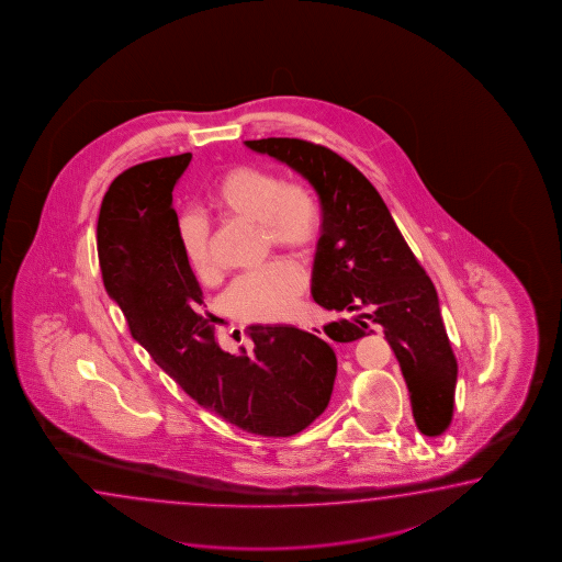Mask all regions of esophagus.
<instances>
[{
  "label": "esophagus",
  "instance_id": "esophagus-1",
  "mask_svg": "<svg viewBox=\"0 0 562 562\" xmlns=\"http://www.w3.org/2000/svg\"><path fill=\"white\" fill-rule=\"evenodd\" d=\"M303 329L308 330V333H313L315 337H321V339H325V333L321 327H303Z\"/></svg>",
  "mask_w": 562,
  "mask_h": 562
}]
</instances>
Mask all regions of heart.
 I'll list each match as a JSON object with an SVG mask.
<instances>
[{
	"label": "heart",
	"mask_w": 562,
	"mask_h": 562,
	"mask_svg": "<svg viewBox=\"0 0 562 562\" xmlns=\"http://www.w3.org/2000/svg\"><path fill=\"white\" fill-rule=\"evenodd\" d=\"M207 198L211 210L221 217L259 223L273 247L303 254L319 239L321 210L313 191L299 181H281L269 169L232 167L215 179ZM177 243L189 269L199 279H210L215 265L207 221L191 211L179 215ZM305 286V271L295 261L279 259L235 279L225 293V307L241 321H283L297 307Z\"/></svg>",
	"instance_id": "obj_1"
}]
</instances>
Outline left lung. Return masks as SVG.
I'll use <instances>...</instances> for the list:
<instances>
[{
	"instance_id": "8db88e82",
	"label": "left lung",
	"mask_w": 562,
	"mask_h": 562,
	"mask_svg": "<svg viewBox=\"0 0 562 562\" xmlns=\"http://www.w3.org/2000/svg\"><path fill=\"white\" fill-rule=\"evenodd\" d=\"M305 177L321 201V237L311 293L321 307L352 313L325 333L351 342L383 329L411 395L413 417L427 437L449 429L457 359L440 317L435 285L371 181L341 155L305 139L245 142Z\"/></svg>"
}]
</instances>
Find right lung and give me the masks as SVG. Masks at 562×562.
Segmentation results:
<instances>
[{"label": "right lung", "mask_w": 562, "mask_h": 562, "mask_svg": "<svg viewBox=\"0 0 562 562\" xmlns=\"http://www.w3.org/2000/svg\"><path fill=\"white\" fill-rule=\"evenodd\" d=\"M189 161L154 159L113 179L98 220L103 285L133 339L201 407L261 437L297 435L329 405L335 352L289 325H251L254 352L221 349L177 243L171 191Z\"/></svg>", "instance_id": "right-lung-1"}]
</instances>
